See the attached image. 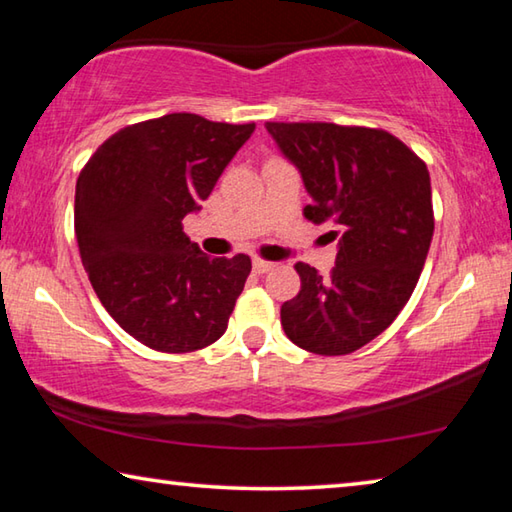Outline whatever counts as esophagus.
<instances>
[{
    "mask_svg": "<svg viewBox=\"0 0 512 512\" xmlns=\"http://www.w3.org/2000/svg\"><path fill=\"white\" fill-rule=\"evenodd\" d=\"M273 268H275V264L273 262H266V259H255V262H253V271L257 275H264L268 271H273Z\"/></svg>",
    "mask_w": 512,
    "mask_h": 512,
    "instance_id": "1",
    "label": "esophagus"
}]
</instances>
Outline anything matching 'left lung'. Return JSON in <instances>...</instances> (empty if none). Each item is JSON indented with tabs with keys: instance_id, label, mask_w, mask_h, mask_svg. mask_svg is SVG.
Listing matches in <instances>:
<instances>
[{
	"instance_id": "8db88e82",
	"label": "left lung",
	"mask_w": 512,
	"mask_h": 512,
	"mask_svg": "<svg viewBox=\"0 0 512 512\" xmlns=\"http://www.w3.org/2000/svg\"><path fill=\"white\" fill-rule=\"evenodd\" d=\"M311 196L305 216L339 239L329 277L296 264L300 291L282 305L298 348L339 357L393 323L418 284L433 237L427 164L381 128L266 121Z\"/></svg>"
}]
</instances>
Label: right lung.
I'll list each match as a JSON object with an SVG mask.
<instances>
[{
  "label": "right lung",
  "instance_id": "1",
  "mask_svg": "<svg viewBox=\"0 0 512 512\" xmlns=\"http://www.w3.org/2000/svg\"><path fill=\"white\" fill-rule=\"evenodd\" d=\"M255 131L171 112L110 135L76 180L74 230L92 289L146 348L180 354L219 341L250 257H207L183 219Z\"/></svg>",
  "mask_w": 512,
  "mask_h": 512
}]
</instances>
